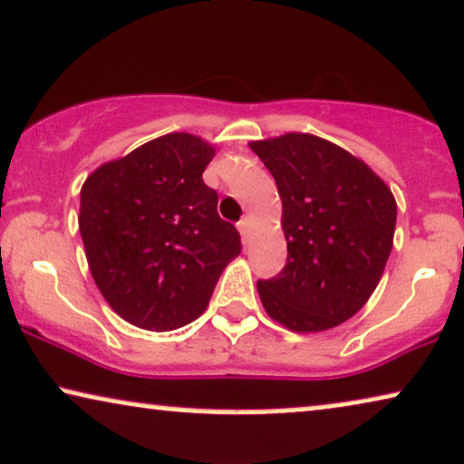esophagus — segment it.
<instances>
[{"label":"esophagus","mask_w":464,"mask_h":464,"mask_svg":"<svg viewBox=\"0 0 464 464\" xmlns=\"http://www.w3.org/2000/svg\"><path fill=\"white\" fill-rule=\"evenodd\" d=\"M237 228H239V233H242V237L248 239L250 237V228H253V220H250L248 216L242 218V220L237 222Z\"/></svg>","instance_id":"esophagus-1"}]
</instances>
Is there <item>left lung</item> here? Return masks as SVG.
Instances as JSON below:
<instances>
[{"mask_svg":"<svg viewBox=\"0 0 464 464\" xmlns=\"http://www.w3.org/2000/svg\"><path fill=\"white\" fill-rule=\"evenodd\" d=\"M250 149L275 177L287 239L285 267L256 281L261 304L294 333L339 326L370 300L392 255V189L365 161L311 133Z\"/></svg>","mask_w":464,"mask_h":464,"instance_id":"1","label":"left lung"}]
</instances>
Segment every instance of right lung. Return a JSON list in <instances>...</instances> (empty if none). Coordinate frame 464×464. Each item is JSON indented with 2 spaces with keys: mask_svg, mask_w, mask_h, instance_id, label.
<instances>
[{
  "mask_svg": "<svg viewBox=\"0 0 464 464\" xmlns=\"http://www.w3.org/2000/svg\"><path fill=\"white\" fill-rule=\"evenodd\" d=\"M216 149L166 133L99 166L82 186L88 267L111 309L144 331H175L203 314L222 270L242 250L218 216L203 170Z\"/></svg>",
  "mask_w": 464,
  "mask_h": 464,
  "instance_id": "right-lung-1",
  "label": "right lung"
}]
</instances>
